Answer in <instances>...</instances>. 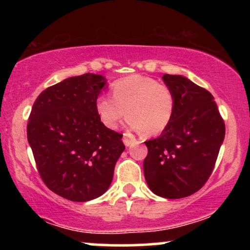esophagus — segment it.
Wrapping results in <instances>:
<instances>
[{
	"label": "esophagus",
	"instance_id": "obj_1",
	"mask_svg": "<svg viewBox=\"0 0 250 250\" xmlns=\"http://www.w3.org/2000/svg\"><path fill=\"white\" fill-rule=\"evenodd\" d=\"M135 142V136L130 133H125L123 134V143H125L127 147L131 146Z\"/></svg>",
	"mask_w": 250,
	"mask_h": 250
}]
</instances>
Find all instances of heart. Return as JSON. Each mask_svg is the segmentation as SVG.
I'll return each instance as SVG.
<instances>
[{"instance_id":"obj_1","label":"heart","mask_w":250,"mask_h":250,"mask_svg":"<svg viewBox=\"0 0 250 250\" xmlns=\"http://www.w3.org/2000/svg\"><path fill=\"white\" fill-rule=\"evenodd\" d=\"M110 91L113 97L102 95L95 102L97 116L109 129H115L127 114L129 127L154 136L161 134L173 120V90L155 79L131 75L114 82Z\"/></svg>"}]
</instances>
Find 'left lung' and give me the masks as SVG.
<instances>
[{
    "mask_svg": "<svg viewBox=\"0 0 250 250\" xmlns=\"http://www.w3.org/2000/svg\"><path fill=\"white\" fill-rule=\"evenodd\" d=\"M175 95L171 122L156 139L145 142L143 173L154 194L182 199L196 193L213 173L226 127L214 97L181 75L162 76Z\"/></svg>",
    "mask_w": 250,
    "mask_h": 250,
    "instance_id": "obj_1",
    "label": "left lung"
}]
</instances>
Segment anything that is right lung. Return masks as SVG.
Masks as SVG:
<instances>
[{"mask_svg":"<svg viewBox=\"0 0 250 250\" xmlns=\"http://www.w3.org/2000/svg\"><path fill=\"white\" fill-rule=\"evenodd\" d=\"M105 79L83 74L40 94L27 125L37 170L51 191L85 202L107 191L125 150L122 134L105 127L95 102Z\"/></svg>","mask_w":250,"mask_h":250,"instance_id":"right-lung-1","label":"right lung"}]
</instances>
